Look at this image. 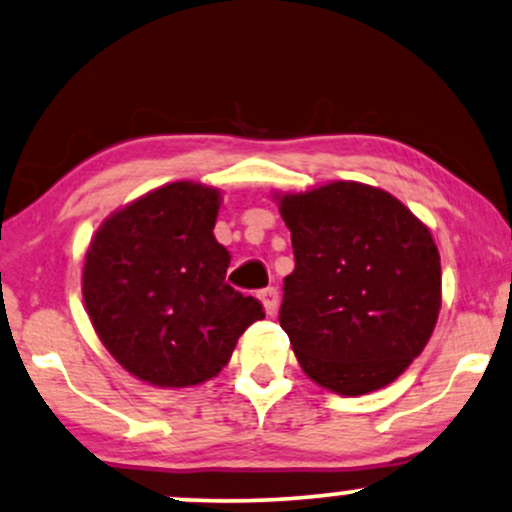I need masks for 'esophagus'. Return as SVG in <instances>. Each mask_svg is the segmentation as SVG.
Instances as JSON below:
<instances>
[{
	"mask_svg": "<svg viewBox=\"0 0 512 512\" xmlns=\"http://www.w3.org/2000/svg\"><path fill=\"white\" fill-rule=\"evenodd\" d=\"M260 302L264 306V311H267L269 316H274L276 309H278V290L276 288H264L260 292Z\"/></svg>",
	"mask_w": 512,
	"mask_h": 512,
	"instance_id": "obj_1",
	"label": "esophagus"
}]
</instances>
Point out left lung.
<instances>
[{"label": "left lung", "instance_id": "1", "mask_svg": "<svg viewBox=\"0 0 512 512\" xmlns=\"http://www.w3.org/2000/svg\"><path fill=\"white\" fill-rule=\"evenodd\" d=\"M295 250L281 327L311 381L379 391L424 351L442 304L431 231L384 189L337 180L276 194Z\"/></svg>", "mask_w": 512, "mask_h": 512}]
</instances>
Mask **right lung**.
<instances>
[{"label":"right lung","instance_id":"add662e5","mask_svg":"<svg viewBox=\"0 0 512 512\" xmlns=\"http://www.w3.org/2000/svg\"><path fill=\"white\" fill-rule=\"evenodd\" d=\"M220 189L177 180L114 210L86 250L81 295L112 358L159 388L217 377L238 337L264 318L236 292L213 234Z\"/></svg>","mask_w":512,"mask_h":512}]
</instances>
